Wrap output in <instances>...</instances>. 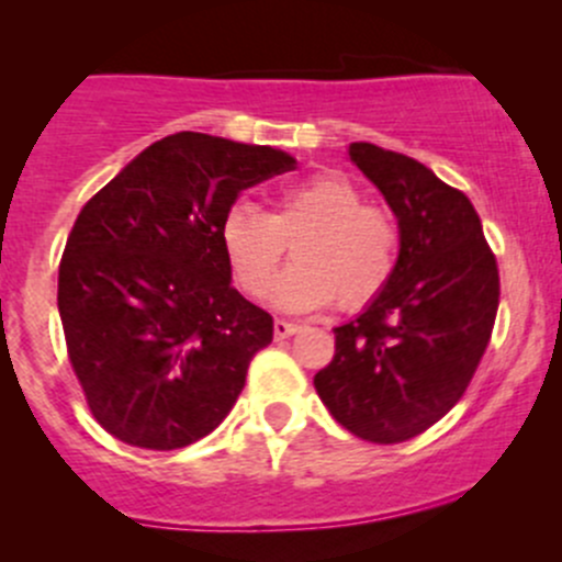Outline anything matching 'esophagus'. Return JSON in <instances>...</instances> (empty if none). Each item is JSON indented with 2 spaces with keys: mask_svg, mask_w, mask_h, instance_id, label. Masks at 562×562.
<instances>
[{
  "mask_svg": "<svg viewBox=\"0 0 562 562\" xmlns=\"http://www.w3.org/2000/svg\"><path fill=\"white\" fill-rule=\"evenodd\" d=\"M299 323H293V321H282V317H277L274 321V337L277 339H288V337H293V334L299 331Z\"/></svg>",
  "mask_w": 562,
  "mask_h": 562,
  "instance_id": "esophagus-1",
  "label": "esophagus"
}]
</instances>
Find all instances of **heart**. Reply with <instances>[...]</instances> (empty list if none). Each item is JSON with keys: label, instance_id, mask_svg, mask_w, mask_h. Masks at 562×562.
I'll return each instance as SVG.
<instances>
[{"label": "heart", "instance_id": "obj_1", "mask_svg": "<svg viewBox=\"0 0 562 562\" xmlns=\"http://www.w3.org/2000/svg\"><path fill=\"white\" fill-rule=\"evenodd\" d=\"M288 245L293 260L277 304L321 310L337 299L345 313L367 307L389 288L400 258V225L386 206L364 203L345 173L323 171L277 192L271 212L234 203L220 223V247L247 296L271 288Z\"/></svg>", "mask_w": 562, "mask_h": 562}]
</instances>
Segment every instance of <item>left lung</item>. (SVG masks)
Instances as JSON below:
<instances>
[{
    "label": "left lung",
    "instance_id": "1",
    "mask_svg": "<svg viewBox=\"0 0 562 562\" xmlns=\"http://www.w3.org/2000/svg\"><path fill=\"white\" fill-rule=\"evenodd\" d=\"M400 220V258L389 288L334 328V359L315 391L334 418L370 443L427 432L473 381L501 302L497 260L462 190L413 157L350 144Z\"/></svg>",
    "mask_w": 562,
    "mask_h": 562
}]
</instances>
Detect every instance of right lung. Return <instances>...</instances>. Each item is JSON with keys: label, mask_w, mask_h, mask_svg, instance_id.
Listing matches in <instances>:
<instances>
[{"label": "right lung", "mask_w": 562, "mask_h": 562, "mask_svg": "<svg viewBox=\"0 0 562 562\" xmlns=\"http://www.w3.org/2000/svg\"><path fill=\"white\" fill-rule=\"evenodd\" d=\"M293 168L271 146L176 133L81 209L56 302L72 372L108 435L173 451L228 416L274 321L231 285L220 223L247 187Z\"/></svg>", "instance_id": "right-lung-1"}]
</instances>
